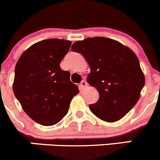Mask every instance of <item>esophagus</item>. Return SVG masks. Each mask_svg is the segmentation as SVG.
I'll list each match as a JSON object with an SVG mask.
<instances>
[{
    "label": "esophagus",
    "mask_w": 160,
    "mask_h": 160,
    "mask_svg": "<svg viewBox=\"0 0 160 160\" xmlns=\"http://www.w3.org/2000/svg\"><path fill=\"white\" fill-rule=\"evenodd\" d=\"M79 86L81 88H85V87L88 86V84H87L86 81L82 80V82H81V83L79 84Z\"/></svg>",
    "instance_id": "34e87169"
}]
</instances>
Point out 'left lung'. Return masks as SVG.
Returning a JSON list of instances; mask_svg holds the SVG:
<instances>
[{
  "mask_svg": "<svg viewBox=\"0 0 160 160\" xmlns=\"http://www.w3.org/2000/svg\"><path fill=\"white\" fill-rule=\"evenodd\" d=\"M90 67L87 82L99 94L89 109L97 118L114 122L125 116L140 97L145 76L135 53L121 42L106 37L87 38L72 46Z\"/></svg>",
  "mask_w": 160,
  "mask_h": 160,
  "instance_id": "obj_1",
  "label": "left lung"
}]
</instances>
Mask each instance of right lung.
Returning <instances> with one entry per match:
<instances>
[{
	"label": "right lung",
	"instance_id": "add662e5",
	"mask_svg": "<svg viewBox=\"0 0 160 160\" xmlns=\"http://www.w3.org/2000/svg\"><path fill=\"white\" fill-rule=\"evenodd\" d=\"M71 45L65 39H44L27 49L17 62L14 94L38 124L51 126L61 121L73 96L79 92L70 81V72L60 67Z\"/></svg>",
	"mask_w": 160,
	"mask_h": 160
}]
</instances>
